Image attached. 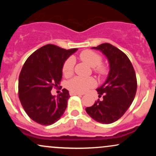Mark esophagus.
<instances>
[{"label": "esophagus", "instance_id": "34e87169", "mask_svg": "<svg viewBox=\"0 0 156 156\" xmlns=\"http://www.w3.org/2000/svg\"><path fill=\"white\" fill-rule=\"evenodd\" d=\"M69 94L71 96L73 95H78V96H81L82 94H80V93H76V92H69Z\"/></svg>", "mask_w": 156, "mask_h": 156}]
</instances>
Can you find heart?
<instances>
[{"label": "heart", "instance_id": "b5f03b06", "mask_svg": "<svg viewBox=\"0 0 156 156\" xmlns=\"http://www.w3.org/2000/svg\"><path fill=\"white\" fill-rule=\"evenodd\" d=\"M80 59L85 62L91 67L93 68L94 72L100 76H103L108 73V68L105 64H101L102 56L96 52L85 50L79 55ZM75 66V60L73 58H69L64 62L62 72L65 76H70L73 73ZM95 85V81L92 78H81L76 76L69 80L67 83V88L71 92L76 93H83Z\"/></svg>", "mask_w": 156, "mask_h": 156}]
</instances>
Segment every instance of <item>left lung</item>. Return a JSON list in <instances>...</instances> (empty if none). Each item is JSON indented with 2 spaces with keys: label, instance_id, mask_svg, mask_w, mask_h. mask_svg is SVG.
<instances>
[{
  "label": "left lung",
  "instance_id": "left-lung-1",
  "mask_svg": "<svg viewBox=\"0 0 156 156\" xmlns=\"http://www.w3.org/2000/svg\"><path fill=\"white\" fill-rule=\"evenodd\" d=\"M92 48L106 56L110 70L105 83L97 89L102 101L98 99L86 112L98 122L110 124L122 117L131 105L136 93V76L128 57L117 48L103 43Z\"/></svg>",
  "mask_w": 156,
  "mask_h": 156
}]
</instances>
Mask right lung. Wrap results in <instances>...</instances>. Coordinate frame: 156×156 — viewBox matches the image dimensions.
Here are the masks:
<instances>
[{
    "mask_svg": "<svg viewBox=\"0 0 156 156\" xmlns=\"http://www.w3.org/2000/svg\"><path fill=\"white\" fill-rule=\"evenodd\" d=\"M77 48L66 50L54 44H46L27 58L19 76L18 94L25 112L32 120L51 125L60 119L67 108L69 94L66 89L55 97L62 78V67Z\"/></svg>",
    "mask_w": 156,
    "mask_h": 156,
    "instance_id": "obj_1",
    "label": "right lung"
}]
</instances>
